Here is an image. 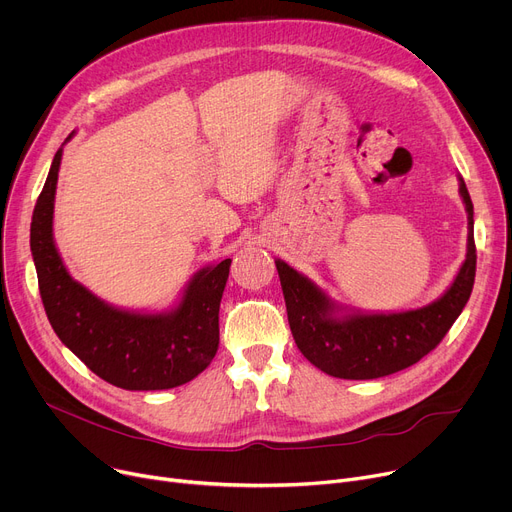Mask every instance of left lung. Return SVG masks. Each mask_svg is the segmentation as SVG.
<instances>
[{
    "label": "left lung",
    "instance_id": "obj_1",
    "mask_svg": "<svg viewBox=\"0 0 512 512\" xmlns=\"http://www.w3.org/2000/svg\"><path fill=\"white\" fill-rule=\"evenodd\" d=\"M457 180L467 213V254L449 289L424 307L389 313L348 309L285 260H274L291 334L311 365L338 379H377L418 363L445 338L476 279L474 205L463 178Z\"/></svg>",
    "mask_w": 512,
    "mask_h": 512
}]
</instances>
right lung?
<instances>
[{
    "mask_svg": "<svg viewBox=\"0 0 512 512\" xmlns=\"http://www.w3.org/2000/svg\"><path fill=\"white\" fill-rule=\"evenodd\" d=\"M61 157L63 147L53 157L30 223L38 289L55 334L90 371L116 387L153 391L192 381L211 365L219 348V305L231 258L194 272L178 303L166 311L106 303L71 277L55 246L53 213Z\"/></svg>",
    "mask_w": 512,
    "mask_h": 512,
    "instance_id": "right-lung-1",
    "label": "right lung"
}]
</instances>
